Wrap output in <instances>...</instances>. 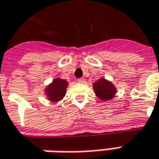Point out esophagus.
<instances>
[{"label":"esophagus","instance_id":"esophagus-1","mask_svg":"<svg viewBox=\"0 0 159 159\" xmlns=\"http://www.w3.org/2000/svg\"><path fill=\"white\" fill-rule=\"evenodd\" d=\"M78 82L83 84V83H85V79H84V78H80V79H79V80H78Z\"/></svg>","mask_w":159,"mask_h":159}]
</instances>
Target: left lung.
I'll list each match as a JSON object with an SVG mask.
<instances>
[{
  "mask_svg": "<svg viewBox=\"0 0 159 159\" xmlns=\"http://www.w3.org/2000/svg\"><path fill=\"white\" fill-rule=\"evenodd\" d=\"M93 87L96 96L102 101L111 100L116 93V88L115 86L104 78L98 80L95 83L93 84Z\"/></svg>",
  "mask_w": 159,
  "mask_h": 159,
  "instance_id": "left-lung-1",
  "label": "left lung"
}]
</instances>
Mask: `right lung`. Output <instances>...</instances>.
<instances>
[{"mask_svg":"<svg viewBox=\"0 0 159 159\" xmlns=\"http://www.w3.org/2000/svg\"><path fill=\"white\" fill-rule=\"evenodd\" d=\"M68 82L65 80L56 78L52 82L45 88V93L48 97V100L52 102H57L62 100L66 95V87Z\"/></svg>","mask_w":159,"mask_h":159,"instance_id":"1","label":"right lung"}]
</instances>
